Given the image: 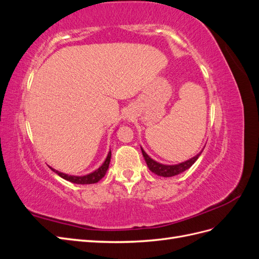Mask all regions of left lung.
Segmentation results:
<instances>
[{"label":"left lung","instance_id":"8db88e82","mask_svg":"<svg viewBox=\"0 0 259 259\" xmlns=\"http://www.w3.org/2000/svg\"><path fill=\"white\" fill-rule=\"evenodd\" d=\"M140 148H142V147H140ZM142 152H143V155H144L145 161L147 163L149 169H150L152 173L159 175V176H162V177H171V176H175V175L183 173V171H185L186 169H188V168L192 166V164L199 159V156L202 153V151H201L197 155L193 156V158H191L190 160L185 161L183 163L175 164V165H165V164H161L159 162L154 161L153 159H151L150 156H149L144 151L143 148H142Z\"/></svg>","mask_w":259,"mask_h":259}]
</instances>
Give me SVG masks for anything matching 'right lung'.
<instances>
[{"label": "right lung", "mask_w": 259, "mask_h": 259, "mask_svg": "<svg viewBox=\"0 0 259 259\" xmlns=\"http://www.w3.org/2000/svg\"><path fill=\"white\" fill-rule=\"evenodd\" d=\"M110 159H111V151H109L107 158L105 160V162L103 163V165H101L99 168H97L96 170H94L93 173L88 174L85 176H71V175H67L64 173H60V171L56 170L52 168V170H54L55 173L58 174L61 178H64L68 182H71L73 184H79V185H89V184H96L98 183L99 180L103 178L106 173H107V169L109 167V163H110Z\"/></svg>", "instance_id": "obj_1"}]
</instances>
